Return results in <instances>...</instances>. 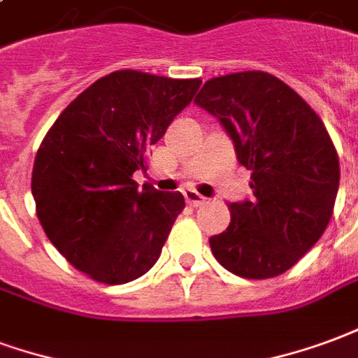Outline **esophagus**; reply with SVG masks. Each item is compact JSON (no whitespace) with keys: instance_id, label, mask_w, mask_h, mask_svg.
Returning a JSON list of instances; mask_svg holds the SVG:
<instances>
[{"instance_id":"obj_1","label":"esophagus","mask_w":358,"mask_h":358,"mask_svg":"<svg viewBox=\"0 0 358 358\" xmlns=\"http://www.w3.org/2000/svg\"><path fill=\"white\" fill-rule=\"evenodd\" d=\"M182 196H185V202L189 206H192V208H198V206L206 204V198L200 196L198 192H194V190H185L182 192Z\"/></svg>"}]
</instances>
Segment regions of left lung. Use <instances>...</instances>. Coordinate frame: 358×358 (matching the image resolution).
Returning <instances> with one entry per match:
<instances>
[{
	"label": "left lung",
	"instance_id": "8db88e82",
	"mask_svg": "<svg viewBox=\"0 0 358 358\" xmlns=\"http://www.w3.org/2000/svg\"><path fill=\"white\" fill-rule=\"evenodd\" d=\"M217 116L236 158L252 171L254 200L229 206L231 223L211 252L242 278H273L296 265L330 223L340 160L322 120L276 76H217L194 99Z\"/></svg>",
	"mask_w": 358,
	"mask_h": 358
}]
</instances>
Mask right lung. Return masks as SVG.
<instances>
[{"label": "right lung", "instance_id": "right-lung-1", "mask_svg": "<svg viewBox=\"0 0 358 358\" xmlns=\"http://www.w3.org/2000/svg\"><path fill=\"white\" fill-rule=\"evenodd\" d=\"M202 80L118 70L62 110L32 169L36 213L47 238L83 275L125 284L148 273L177 215L181 192L133 181Z\"/></svg>", "mask_w": 358, "mask_h": 358}]
</instances>
